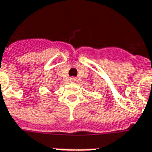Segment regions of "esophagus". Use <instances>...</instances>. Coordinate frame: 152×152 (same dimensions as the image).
I'll use <instances>...</instances> for the list:
<instances>
[{"instance_id": "obj_1", "label": "esophagus", "mask_w": 152, "mask_h": 152, "mask_svg": "<svg viewBox=\"0 0 152 152\" xmlns=\"http://www.w3.org/2000/svg\"><path fill=\"white\" fill-rule=\"evenodd\" d=\"M70 81L72 82V83H76L78 80H77V78H74V77H72V78H70Z\"/></svg>"}]
</instances>
